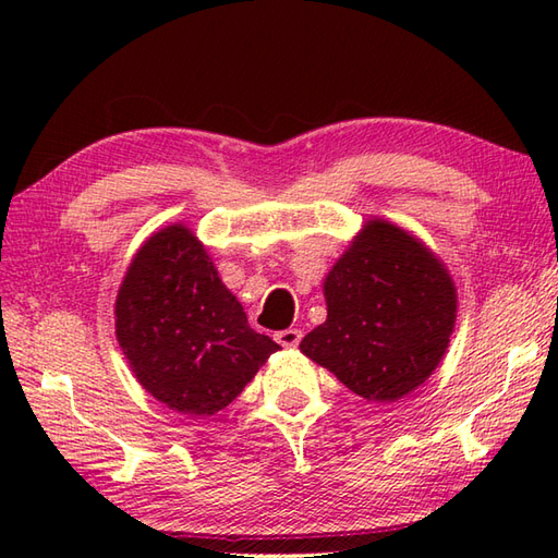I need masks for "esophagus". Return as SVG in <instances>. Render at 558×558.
<instances>
[{"label":"esophagus","instance_id":"esophagus-1","mask_svg":"<svg viewBox=\"0 0 558 558\" xmlns=\"http://www.w3.org/2000/svg\"><path fill=\"white\" fill-rule=\"evenodd\" d=\"M300 340H302L300 328H286V330H278V333H276V342H280L282 348H298Z\"/></svg>","mask_w":558,"mask_h":558}]
</instances>
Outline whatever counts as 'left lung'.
Masks as SVG:
<instances>
[{
	"mask_svg": "<svg viewBox=\"0 0 558 558\" xmlns=\"http://www.w3.org/2000/svg\"><path fill=\"white\" fill-rule=\"evenodd\" d=\"M328 318L300 350L374 402H396L441 362L456 324V288L422 242L366 222L324 282Z\"/></svg>",
	"mask_w": 558,
	"mask_h": 558,
	"instance_id": "1",
	"label": "left lung"
}]
</instances>
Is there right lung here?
<instances>
[{"mask_svg": "<svg viewBox=\"0 0 558 558\" xmlns=\"http://www.w3.org/2000/svg\"><path fill=\"white\" fill-rule=\"evenodd\" d=\"M117 340L153 398L208 417L242 393L278 342L248 326L206 248L182 225L138 248L117 294Z\"/></svg>", "mask_w": 558, "mask_h": 558, "instance_id": "1", "label": "right lung"}]
</instances>
